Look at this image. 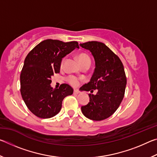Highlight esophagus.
Here are the masks:
<instances>
[{
  "label": "esophagus",
  "instance_id": "34e87169",
  "mask_svg": "<svg viewBox=\"0 0 157 157\" xmlns=\"http://www.w3.org/2000/svg\"><path fill=\"white\" fill-rule=\"evenodd\" d=\"M73 94H79V91H78V90H77V89H75L73 91Z\"/></svg>",
  "mask_w": 157,
  "mask_h": 157
}]
</instances>
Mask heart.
<instances>
[{
  "instance_id": "obj_1",
  "label": "heart",
  "mask_w": 157,
  "mask_h": 157,
  "mask_svg": "<svg viewBox=\"0 0 157 157\" xmlns=\"http://www.w3.org/2000/svg\"><path fill=\"white\" fill-rule=\"evenodd\" d=\"M78 59L82 66L86 64V63H91V60H90L89 57L88 56V55L85 54V53H81V54H79L78 56ZM63 62H64V59L62 60V66L63 65ZM67 80L68 82V83L73 86H77L79 83V79L73 75L68 76Z\"/></svg>"
}]
</instances>
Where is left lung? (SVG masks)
<instances>
[{
	"mask_svg": "<svg viewBox=\"0 0 157 157\" xmlns=\"http://www.w3.org/2000/svg\"><path fill=\"white\" fill-rule=\"evenodd\" d=\"M89 50L94 57L95 68L89 83L81 87L89 94V102L82 106V113L93 121H102L117 110L123 100L125 91L127 78L123 63L112 50L105 44L88 41L79 44Z\"/></svg>",
	"mask_w": 157,
	"mask_h": 157,
	"instance_id": "1",
	"label": "left lung"
}]
</instances>
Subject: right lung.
<instances>
[{"mask_svg": "<svg viewBox=\"0 0 157 157\" xmlns=\"http://www.w3.org/2000/svg\"><path fill=\"white\" fill-rule=\"evenodd\" d=\"M77 41L63 42L46 39L34 48L26 56L20 75L21 94L32 113L41 118H50L59 112L63 98L72 95L67 84L59 89L50 86L52 75L59 73L61 62L74 49Z\"/></svg>", "mask_w": 157, "mask_h": 157, "instance_id": "1", "label": "right lung"}]
</instances>
